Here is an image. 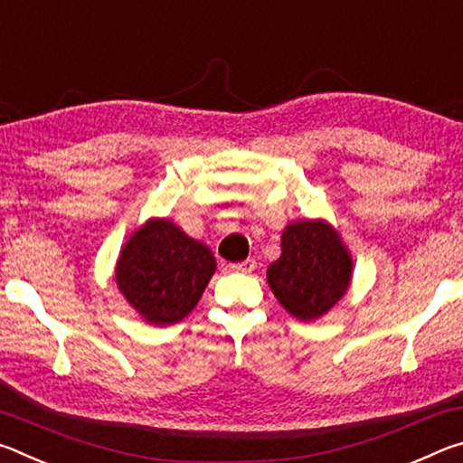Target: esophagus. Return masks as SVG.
<instances>
[{
	"instance_id": "esophagus-1",
	"label": "esophagus",
	"mask_w": 463,
	"mask_h": 463,
	"mask_svg": "<svg viewBox=\"0 0 463 463\" xmlns=\"http://www.w3.org/2000/svg\"><path fill=\"white\" fill-rule=\"evenodd\" d=\"M255 268H257L255 260H245V261H239V263L231 265L232 271H241V273H250V271H255Z\"/></svg>"
}]
</instances>
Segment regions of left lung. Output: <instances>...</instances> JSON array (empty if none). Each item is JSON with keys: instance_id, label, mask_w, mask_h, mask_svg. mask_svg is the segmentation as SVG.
<instances>
[{"instance_id": "left-lung-1", "label": "left lung", "mask_w": 463, "mask_h": 463, "mask_svg": "<svg viewBox=\"0 0 463 463\" xmlns=\"http://www.w3.org/2000/svg\"><path fill=\"white\" fill-rule=\"evenodd\" d=\"M349 279V253L331 226L312 221L288 224L268 281L289 315L300 320L323 317L345 294Z\"/></svg>"}]
</instances>
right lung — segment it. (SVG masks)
I'll use <instances>...</instances> for the list:
<instances>
[{
  "instance_id": "right-lung-1",
  "label": "right lung",
  "mask_w": 463,
  "mask_h": 463,
  "mask_svg": "<svg viewBox=\"0 0 463 463\" xmlns=\"http://www.w3.org/2000/svg\"><path fill=\"white\" fill-rule=\"evenodd\" d=\"M208 247L169 221H151L124 245L116 281L140 317L171 325L190 315L214 276Z\"/></svg>"
}]
</instances>
